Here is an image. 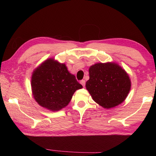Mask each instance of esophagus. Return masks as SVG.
I'll use <instances>...</instances> for the list:
<instances>
[{
	"mask_svg": "<svg viewBox=\"0 0 156 156\" xmlns=\"http://www.w3.org/2000/svg\"><path fill=\"white\" fill-rule=\"evenodd\" d=\"M85 80H81L80 81V84L82 85V86H83V87H85Z\"/></svg>",
	"mask_w": 156,
	"mask_h": 156,
	"instance_id": "34e87169",
	"label": "esophagus"
}]
</instances>
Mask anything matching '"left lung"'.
Here are the masks:
<instances>
[{"label":"left lung","mask_w":156,"mask_h":156,"mask_svg":"<svg viewBox=\"0 0 156 156\" xmlns=\"http://www.w3.org/2000/svg\"><path fill=\"white\" fill-rule=\"evenodd\" d=\"M86 88L94 102L105 108L117 107L123 102L131 90L130 78L115 62L97 63L89 68Z\"/></svg>","instance_id":"8db88e82"}]
</instances>
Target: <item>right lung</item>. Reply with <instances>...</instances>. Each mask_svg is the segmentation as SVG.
<instances>
[{
    "label": "right lung",
    "mask_w": 156,
    "mask_h": 156,
    "mask_svg": "<svg viewBox=\"0 0 156 156\" xmlns=\"http://www.w3.org/2000/svg\"><path fill=\"white\" fill-rule=\"evenodd\" d=\"M31 86L38 105L53 112L66 107L74 92L82 88L64 63L54 58L47 59L34 69Z\"/></svg>",
    "instance_id": "add662e5"
}]
</instances>
